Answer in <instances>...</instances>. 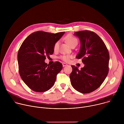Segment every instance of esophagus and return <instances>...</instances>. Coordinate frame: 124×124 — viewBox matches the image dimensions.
<instances>
[{"instance_id":"1","label":"esophagus","mask_w":124,"mask_h":124,"mask_svg":"<svg viewBox=\"0 0 124 124\" xmlns=\"http://www.w3.org/2000/svg\"><path fill=\"white\" fill-rule=\"evenodd\" d=\"M62 65H63V67H65V66H67V64H66V63H62Z\"/></svg>"}]
</instances>
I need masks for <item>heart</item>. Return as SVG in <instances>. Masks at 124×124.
Masks as SVG:
<instances>
[{
    "mask_svg": "<svg viewBox=\"0 0 124 124\" xmlns=\"http://www.w3.org/2000/svg\"><path fill=\"white\" fill-rule=\"evenodd\" d=\"M65 41L67 42V43L68 44L69 46H72V45L74 44H78V40L77 39L74 37L73 36L71 35H67L65 37ZM59 46V41H57L55 42L54 46V49L56 50L57 49ZM72 57V56L70 55H62L60 57V58L63 60L65 62H68L70 60V59Z\"/></svg>",
    "mask_w": 124,
    "mask_h": 124,
    "instance_id": "obj_1",
    "label": "heart"
}]
</instances>
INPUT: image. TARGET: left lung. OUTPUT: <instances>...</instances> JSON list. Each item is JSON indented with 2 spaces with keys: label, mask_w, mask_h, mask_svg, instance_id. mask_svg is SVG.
<instances>
[{
  "label": "left lung",
  "mask_w": 124,
  "mask_h": 124,
  "mask_svg": "<svg viewBox=\"0 0 124 124\" xmlns=\"http://www.w3.org/2000/svg\"><path fill=\"white\" fill-rule=\"evenodd\" d=\"M81 47L76 56L82 59L85 66L81 70L72 65L70 78L73 87L82 93H88L103 83L109 71V54L103 41L95 32L89 31L76 32Z\"/></svg>",
  "instance_id": "obj_1"
}]
</instances>
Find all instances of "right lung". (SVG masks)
I'll use <instances>...</instances> for the list:
<instances>
[{
	"label": "right lung",
	"mask_w": 124,
	"mask_h": 124,
	"mask_svg": "<svg viewBox=\"0 0 124 124\" xmlns=\"http://www.w3.org/2000/svg\"><path fill=\"white\" fill-rule=\"evenodd\" d=\"M65 32L56 33L38 31L29 35L22 43L18 53L20 76L33 91L42 93L54 85L62 64L55 62L47 65L44 60L54 52V46Z\"/></svg>",
	"instance_id": "obj_1"
}]
</instances>
